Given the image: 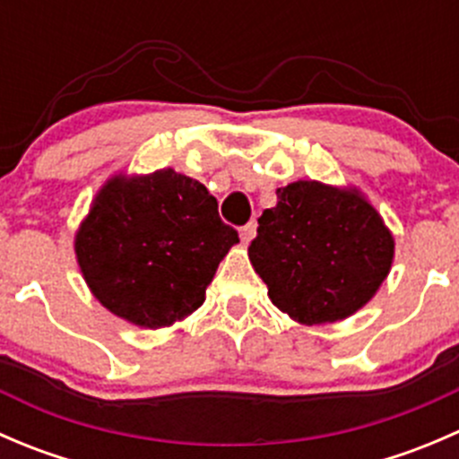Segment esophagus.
<instances>
[{
	"mask_svg": "<svg viewBox=\"0 0 459 459\" xmlns=\"http://www.w3.org/2000/svg\"><path fill=\"white\" fill-rule=\"evenodd\" d=\"M255 233H257L255 221H248V224H244L242 229H239V238H242V242H247V244L255 238Z\"/></svg>",
	"mask_w": 459,
	"mask_h": 459,
	"instance_id": "1",
	"label": "esophagus"
}]
</instances>
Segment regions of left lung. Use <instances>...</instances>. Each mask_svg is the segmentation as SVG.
Returning a JSON list of instances; mask_svg holds the SVG:
<instances>
[{
	"label": "left lung",
	"instance_id": "left-lung-1",
	"mask_svg": "<svg viewBox=\"0 0 459 459\" xmlns=\"http://www.w3.org/2000/svg\"><path fill=\"white\" fill-rule=\"evenodd\" d=\"M257 221L248 257L273 304L298 322L353 316L386 280L395 244L355 191L293 182L277 188V204Z\"/></svg>",
	"mask_w": 459,
	"mask_h": 459
}]
</instances>
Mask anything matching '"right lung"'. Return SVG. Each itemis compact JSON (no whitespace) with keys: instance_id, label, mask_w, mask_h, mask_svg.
<instances>
[{"instance_id":"add662e5","label":"right lung","mask_w":459,"mask_h":459,"mask_svg":"<svg viewBox=\"0 0 459 459\" xmlns=\"http://www.w3.org/2000/svg\"><path fill=\"white\" fill-rule=\"evenodd\" d=\"M238 242L206 186L164 169L110 179L77 230L75 253L86 284L110 313L161 328L202 307Z\"/></svg>"}]
</instances>
